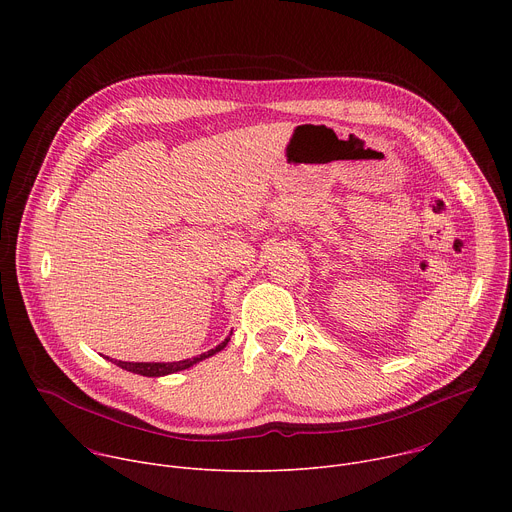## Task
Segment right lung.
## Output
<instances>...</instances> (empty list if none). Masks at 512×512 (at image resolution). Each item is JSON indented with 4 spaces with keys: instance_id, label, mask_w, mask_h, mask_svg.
I'll list each match as a JSON object with an SVG mask.
<instances>
[{
    "instance_id": "1",
    "label": "right lung",
    "mask_w": 512,
    "mask_h": 512,
    "mask_svg": "<svg viewBox=\"0 0 512 512\" xmlns=\"http://www.w3.org/2000/svg\"><path fill=\"white\" fill-rule=\"evenodd\" d=\"M231 336H227L221 344L210 348L208 352H202L194 358H186V360H176V362H125V360H115L117 367H121L123 371H129V373H135V375H141V377H166V375H172V373H178V371H186L190 367H194L196 362L208 358V356H214L216 352H221L227 344H229ZM109 360V356H105ZM113 362V358H111Z\"/></svg>"
}]
</instances>
